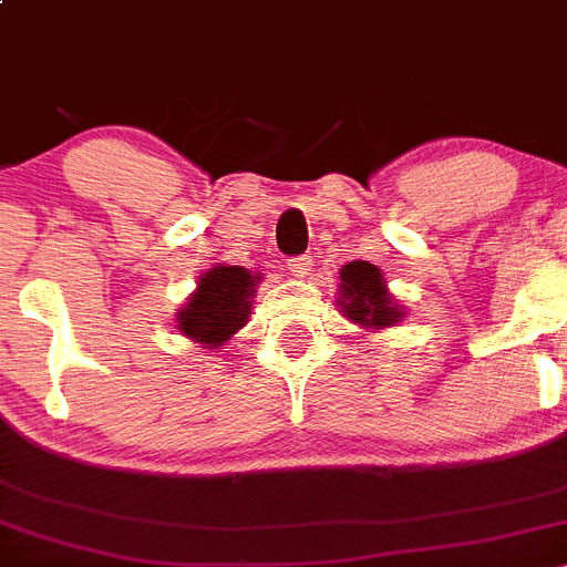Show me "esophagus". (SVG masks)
Masks as SVG:
<instances>
[{"label": "esophagus", "instance_id": "esophagus-1", "mask_svg": "<svg viewBox=\"0 0 567 567\" xmlns=\"http://www.w3.org/2000/svg\"><path fill=\"white\" fill-rule=\"evenodd\" d=\"M288 268H290V274H296V277H307V274L312 271V258H309V255H299V258H290L288 260Z\"/></svg>", "mask_w": 567, "mask_h": 567}]
</instances>
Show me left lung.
<instances>
[{"instance_id": "8db88e82", "label": "left lung", "mask_w": 567, "mask_h": 567, "mask_svg": "<svg viewBox=\"0 0 567 567\" xmlns=\"http://www.w3.org/2000/svg\"><path fill=\"white\" fill-rule=\"evenodd\" d=\"M339 307L344 318L363 329H389L404 318L402 303L393 301V296L385 288V279L378 266L369 260H350L339 271Z\"/></svg>"}]
</instances>
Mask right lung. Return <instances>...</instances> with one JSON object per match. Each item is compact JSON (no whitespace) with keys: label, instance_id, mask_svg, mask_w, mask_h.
I'll use <instances>...</instances> for the list:
<instances>
[{"label":"right lung","instance_id":"right-lung-1","mask_svg":"<svg viewBox=\"0 0 567 567\" xmlns=\"http://www.w3.org/2000/svg\"><path fill=\"white\" fill-rule=\"evenodd\" d=\"M260 274L241 266H214L198 279V288L176 312V326L184 337L195 339L204 348L217 350L247 323L252 307L255 285Z\"/></svg>","mask_w":567,"mask_h":567}]
</instances>
